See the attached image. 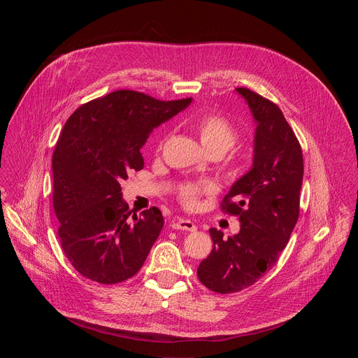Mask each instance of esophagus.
I'll use <instances>...</instances> for the list:
<instances>
[{
	"mask_svg": "<svg viewBox=\"0 0 358 358\" xmlns=\"http://www.w3.org/2000/svg\"><path fill=\"white\" fill-rule=\"evenodd\" d=\"M171 228L173 229H182V231H188V232H194L195 229H196V227H195V224L192 222V221H189V220H177V221H174L173 224H171Z\"/></svg>",
	"mask_w": 358,
	"mask_h": 358,
	"instance_id": "esophagus-1",
	"label": "esophagus"
}]
</instances>
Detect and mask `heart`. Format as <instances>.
I'll list each match as a JSON object with an SVG mask.
<instances>
[{"label":"heart","instance_id":"heart-1","mask_svg":"<svg viewBox=\"0 0 358 358\" xmlns=\"http://www.w3.org/2000/svg\"><path fill=\"white\" fill-rule=\"evenodd\" d=\"M194 130L196 131L202 145L210 151L211 155L222 156L239 138L238 129L225 116L218 113H207L194 120ZM164 141L160 143L162 148ZM217 192V185L213 181H182L176 189L178 202L187 210L196 208L202 196L213 195Z\"/></svg>","mask_w":358,"mask_h":358}]
</instances>
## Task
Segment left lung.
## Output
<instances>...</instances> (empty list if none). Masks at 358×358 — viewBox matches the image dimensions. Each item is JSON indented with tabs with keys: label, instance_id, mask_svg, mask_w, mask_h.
Wrapping results in <instances>:
<instances>
[{
	"label": "left lung",
	"instance_id": "obj_1",
	"mask_svg": "<svg viewBox=\"0 0 358 358\" xmlns=\"http://www.w3.org/2000/svg\"><path fill=\"white\" fill-rule=\"evenodd\" d=\"M257 120L253 166L224 196L221 211L239 217L241 231L224 239L210 229L214 249L196 271L199 282L228 294L258 282L279 259L299 220L303 155L300 143L272 100L236 87Z\"/></svg>",
	"mask_w": 358,
	"mask_h": 358
}]
</instances>
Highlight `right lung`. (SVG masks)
Returning a JSON list of instances; mask_svg holds the SVG:
<instances>
[{"mask_svg": "<svg viewBox=\"0 0 358 358\" xmlns=\"http://www.w3.org/2000/svg\"><path fill=\"white\" fill-rule=\"evenodd\" d=\"M189 103L191 97L167 101L122 89L66 120L52 156V201L61 246L82 276L115 285L141 269L164 218L156 207L131 217L120 182L143 170L140 148L152 129Z\"/></svg>", "mask_w": 358, "mask_h": 358, "instance_id": "obj_1", "label": "right lung"}]
</instances>
